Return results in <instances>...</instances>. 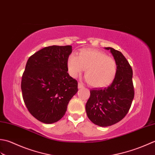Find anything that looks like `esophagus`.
Wrapping results in <instances>:
<instances>
[{"mask_svg":"<svg viewBox=\"0 0 155 155\" xmlns=\"http://www.w3.org/2000/svg\"><path fill=\"white\" fill-rule=\"evenodd\" d=\"M84 86V85L83 84H81V83H78V88H83Z\"/></svg>","mask_w":155,"mask_h":155,"instance_id":"obj_1","label":"esophagus"}]
</instances>
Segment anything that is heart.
Masks as SVG:
<instances>
[{
  "instance_id": "heart-1",
  "label": "heart",
  "mask_w": 155,
  "mask_h": 155,
  "mask_svg": "<svg viewBox=\"0 0 155 155\" xmlns=\"http://www.w3.org/2000/svg\"><path fill=\"white\" fill-rule=\"evenodd\" d=\"M68 68L72 77H77L84 69L87 83L94 87H104L111 84L117 74L115 59L95 49H82L78 56L71 54Z\"/></svg>"
}]
</instances>
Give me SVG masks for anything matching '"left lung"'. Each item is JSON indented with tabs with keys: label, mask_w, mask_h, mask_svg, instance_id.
Segmentation results:
<instances>
[{
	"label": "left lung",
	"mask_w": 155,
	"mask_h": 155,
	"mask_svg": "<svg viewBox=\"0 0 155 155\" xmlns=\"http://www.w3.org/2000/svg\"><path fill=\"white\" fill-rule=\"evenodd\" d=\"M117 64V74L107 87L90 90L86 105L88 118L94 124L106 127L121 120L130 108L134 96L132 69L122 53L112 47H105Z\"/></svg>",
	"instance_id": "obj_1"
}]
</instances>
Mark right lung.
I'll list each match as a JSON object with an SVG mask.
<instances>
[{"instance_id":"right-lung-1","label":"right lung","mask_w":155,"mask_h":155,"mask_svg":"<svg viewBox=\"0 0 155 155\" xmlns=\"http://www.w3.org/2000/svg\"><path fill=\"white\" fill-rule=\"evenodd\" d=\"M71 52V45H52L28 59L21 81L23 98L31 114L40 122L59 121L77 93L78 81L68 73Z\"/></svg>"}]
</instances>
